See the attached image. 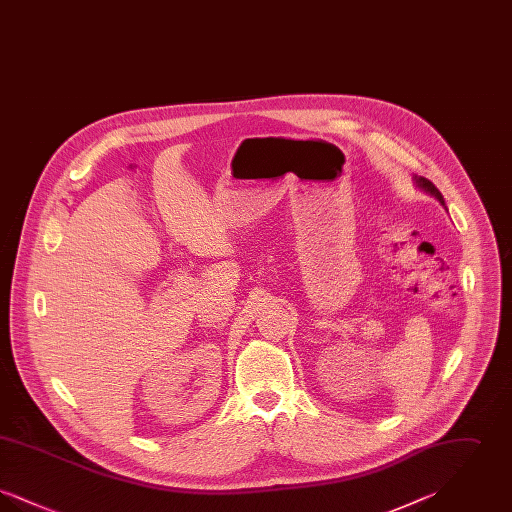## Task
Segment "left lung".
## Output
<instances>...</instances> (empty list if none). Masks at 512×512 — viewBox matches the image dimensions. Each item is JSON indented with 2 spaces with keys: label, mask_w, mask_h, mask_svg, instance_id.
Segmentation results:
<instances>
[{
  "label": "left lung",
  "mask_w": 512,
  "mask_h": 512,
  "mask_svg": "<svg viewBox=\"0 0 512 512\" xmlns=\"http://www.w3.org/2000/svg\"><path fill=\"white\" fill-rule=\"evenodd\" d=\"M414 182H416V186H418L420 190H424L426 194L434 195L441 205H445V203H443V195L439 194L438 188H436L428 178H424V176H414Z\"/></svg>",
  "instance_id": "8db88e82"
}]
</instances>
